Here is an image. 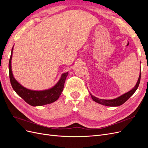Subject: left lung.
Here are the masks:
<instances>
[{"mask_svg":"<svg viewBox=\"0 0 148 148\" xmlns=\"http://www.w3.org/2000/svg\"><path fill=\"white\" fill-rule=\"evenodd\" d=\"M140 79H141V71H140V76H139L138 80L135 85V86L132 89V90H130V91L124 94V95L120 96L117 98H115V99H99V98L92 96L91 93H89V94H90L92 100L97 103H99V104H101L104 105V106H110V107L119 106H121L122 104H123V103L126 102L129 99V98L134 93H135V92L136 91L137 88L139 86V84H140Z\"/></svg>","mask_w":148,"mask_h":148,"instance_id":"left-lung-1","label":"left lung"}]
</instances>
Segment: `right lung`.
Segmentation results:
<instances>
[{
	"instance_id": "1",
	"label": "right lung",
	"mask_w": 148,
	"mask_h": 148,
	"mask_svg": "<svg viewBox=\"0 0 148 148\" xmlns=\"http://www.w3.org/2000/svg\"><path fill=\"white\" fill-rule=\"evenodd\" d=\"M13 49V46L12 49L8 69H9V77L12 86L17 95L24 99L26 103L32 106H41L51 104L59 99L63 91L66 78L69 75L68 72L62 74L57 83L49 89L43 91H33L26 88L21 85L13 77L11 64Z\"/></svg>"
}]
</instances>
